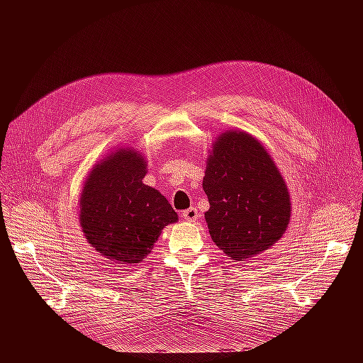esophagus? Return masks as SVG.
I'll use <instances>...</instances> for the list:
<instances>
[{"instance_id":"34e87169","label":"esophagus","mask_w":363,"mask_h":363,"mask_svg":"<svg viewBox=\"0 0 363 363\" xmlns=\"http://www.w3.org/2000/svg\"><path fill=\"white\" fill-rule=\"evenodd\" d=\"M182 218L188 222H194L200 218V213L196 207H189V208H186V211L182 212Z\"/></svg>"}]
</instances>
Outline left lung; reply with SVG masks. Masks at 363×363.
<instances>
[{"instance_id": "obj_1", "label": "left lung", "mask_w": 363, "mask_h": 363, "mask_svg": "<svg viewBox=\"0 0 363 363\" xmlns=\"http://www.w3.org/2000/svg\"><path fill=\"white\" fill-rule=\"evenodd\" d=\"M204 213L213 242L241 262L268 250L287 230L290 194L269 152L242 130H226L207 157Z\"/></svg>"}]
</instances>
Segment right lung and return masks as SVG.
<instances>
[{"instance_id":"right-lung-1","label":"right lung","mask_w":363,"mask_h":363,"mask_svg":"<svg viewBox=\"0 0 363 363\" xmlns=\"http://www.w3.org/2000/svg\"><path fill=\"white\" fill-rule=\"evenodd\" d=\"M147 162L137 150L119 148L95 164L81 193L79 222L86 241L119 264H138L162 230L178 220L157 189L143 184Z\"/></svg>"}]
</instances>
